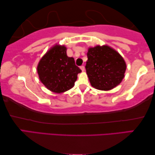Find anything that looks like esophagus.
<instances>
[{
  "instance_id": "obj_1",
  "label": "esophagus",
  "mask_w": 155,
  "mask_h": 155,
  "mask_svg": "<svg viewBox=\"0 0 155 155\" xmlns=\"http://www.w3.org/2000/svg\"><path fill=\"white\" fill-rule=\"evenodd\" d=\"M80 69L82 70V71H84L85 70V67H84V66H81V67H80Z\"/></svg>"
}]
</instances>
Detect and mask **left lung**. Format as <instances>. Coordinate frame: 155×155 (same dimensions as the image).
<instances>
[{"mask_svg": "<svg viewBox=\"0 0 155 155\" xmlns=\"http://www.w3.org/2000/svg\"><path fill=\"white\" fill-rule=\"evenodd\" d=\"M86 70L93 87L108 91L120 84L126 69L120 54L110 47H91L87 53Z\"/></svg>", "mask_w": 155, "mask_h": 155, "instance_id": "obj_1", "label": "left lung"}]
</instances>
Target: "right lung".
I'll use <instances>...</instances> for the list:
<instances>
[{"instance_id":"add662e5","label":"right lung","mask_w":155,"mask_h":155,"mask_svg":"<svg viewBox=\"0 0 155 155\" xmlns=\"http://www.w3.org/2000/svg\"><path fill=\"white\" fill-rule=\"evenodd\" d=\"M42 83L52 92L60 93L73 87L80 68L73 58L68 57L67 48L55 45L48 51L37 67Z\"/></svg>"}]
</instances>
